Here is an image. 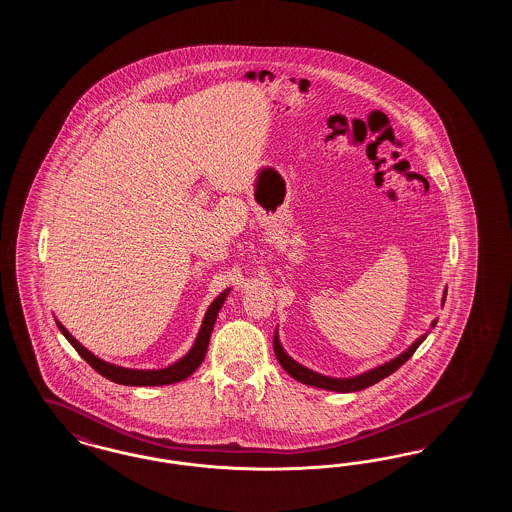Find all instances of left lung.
Instances as JSON below:
<instances>
[{
  "label": "left lung",
  "mask_w": 512,
  "mask_h": 512,
  "mask_svg": "<svg viewBox=\"0 0 512 512\" xmlns=\"http://www.w3.org/2000/svg\"><path fill=\"white\" fill-rule=\"evenodd\" d=\"M445 295H447V290L443 292V299H441V303H445ZM436 324H438V320H432V328H434ZM428 334H430V330H428L426 334H422L418 340H414V343H411V345H409L401 355L393 357V359L388 361V363L374 366V368L366 370L363 374L349 376V378H332V376H324V374H320V372H315V370H311V368H307V366H303L301 363L293 361L292 357L286 353V349L282 347V343H280L278 330L274 332V341H272V345H274V355H276L278 363H280L282 368H284L292 378H295L297 382L307 384V386H313V388H320V390L351 393V391H361L368 388V386H374L376 382H380V380H384L386 376L393 374L399 366L405 365V363L413 357V353L418 349V345H420L422 341L426 340V336H428Z\"/></svg>",
  "instance_id": "obj_1"
}]
</instances>
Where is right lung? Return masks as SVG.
I'll use <instances>...</instances> for the list:
<instances>
[{
    "label": "right lung",
    "instance_id": "right-lung-1",
    "mask_svg": "<svg viewBox=\"0 0 512 512\" xmlns=\"http://www.w3.org/2000/svg\"><path fill=\"white\" fill-rule=\"evenodd\" d=\"M230 293V288L224 290V292L217 295V299L209 305L203 322H201V328L197 332V338H195L192 349L182 357L178 359L176 363H172L171 366H165V368H153V370H140V368H124V366L113 365V363H107L103 359L96 357L92 351H88L80 341L74 338L73 334L59 322H57V328L61 330V334L69 340V343L73 345L74 349L78 351V355L92 366L96 372H99L101 376H105L107 380L115 382V384H122V386H169V384H176V382H182L186 380L188 376H192L195 370L199 368V365L203 363L205 359V353H207V347H209V340H211V332H213V326H215V320L219 317V311L226 301Z\"/></svg>",
    "mask_w": 512,
    "mask_h": 512
}]
</instances>
